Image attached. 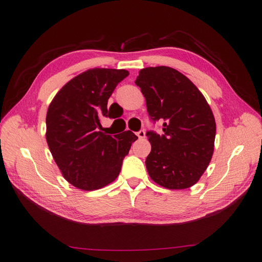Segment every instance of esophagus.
<instances>
[{
    "label": "esophagus",
    "instance_id": "34e87169",
    "mask_svg": "<svg viewBox=\"0 0 262 262\" xmlns=\"http://www.w3.org/2000/svg\"><path fill=\"white\" fill-rule=\"evenodd\" d=\"M137 136L139 139H144L146 138V132H144V130H140L139 132H137Z\"/></svg>",
    "mask_w": 262,
    "mask_h": 262
}]
</instances>
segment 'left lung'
<instances>
[{"mask_svg": "<svg viewBox=\"0 0 262 262\" xmlns=\"http://www.w3.org/2000/svg\"><path fill=\"white\" fill-rule=\"evenodd\" d=\"M136 84L146 97L150 119L164 122L161 136L147 132L150 178L168 189L191 187L213 156L216 124L210 105L191 80L170 67L143 68Z\"/></svg>", "mask_w": 262, "mask_h": 262, "instance_id": "left-lung-1", "label": "left lung"}]
</instances>
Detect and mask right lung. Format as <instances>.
Returning a JSON list of instances; mask_svg holds the SVG:
<instances>
[{"label":"right lung","mask_w":262,"mask_h":262,"mask_svg":"<svg viewBox=\"0 0 262 262\" xmlns=\"http://www.w3.org/2000/svg\"><path fill=\"white\" fill-rule=\"evenodd\" d=\"M129 72L89 69L61 87L46 116V139L54 160L68 183L95 190L119 176L122 161L138 137L131 131L110 136L101 120L110 116L107 100Z\"/></svg>","instance_id":"add662e5"}]
</instances>
